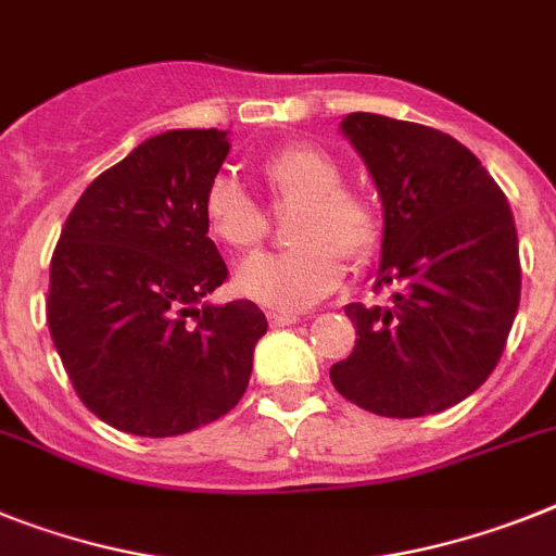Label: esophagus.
<instances>
[{"instance_id":"34e87169","label":"esophagus","mask_w":556,"mask_h":556,"mask_svg":"<svg viewBox=\"0 0 556 556\" xmlns=\"http://www.w3.org/2000/svg\"><path fill=\"white\" fill-rule=\"evenodd\" d=\"M268 321L270 328H286V325H296V321H300V314H279V311H270Z\"/></svg>"}]
</instances>
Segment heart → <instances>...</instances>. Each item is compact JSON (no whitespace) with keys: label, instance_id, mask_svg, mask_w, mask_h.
<instances>
[{"label":"heart","instance_id":"heart-1","mask_svg":"<svg viewBox=\"0 0 556 556\" xmlns=\"http://www.w3.org/2000/svg\"><path fill=\"white\" fill-rule=\"evenodd\" d=\"M274 206H291L288 237L296 245L254 256L237 270V288L254 302L296 311L328 296L344 277V263L365 265L381 251L384 217L365 191L342 186L344 169L316 143L293 141L260 161ZM208 235L228 251H254L268 235L263 206L237 180L220 175L203 191Z\"/></svg>","mask_w":556,"mask_h":556}]
</instances>
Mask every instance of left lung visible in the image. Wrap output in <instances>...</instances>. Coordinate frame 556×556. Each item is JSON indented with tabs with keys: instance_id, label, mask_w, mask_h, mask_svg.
<instances>
[{
	"instance_id": "left-lung-1",
	"label": "left lung",
	"mask_w": 556,
	"mask_h": 556,
	"mask_svg": "<svg viewBox=\"0 0 556 556\" xmlns=\"http://www.w3.org/2000/svg\"><path fill=\"white\" fill-rule=\"evenodd\" d=\"M342 132L381 194L376 288H393V300L344 307L358 339L330 381L384 418L441 413L503 356L520 305L515 217L478 157L441 129L353 112Z\"/></svg>"
}]
</instances>
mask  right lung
I'll return each mask as SVG.
<instances>
[{"mask_svg":"<svg viewBox=\"0 0 556 556\" xmlns=\"http://www.w3.org/2000/svg\"><path fill=\"white\" fill-rule=\"evenodd\" d=\"M226 155L220 129L149 138L84 189L55 242L50 336L84 407L121 432L184 435L249 387L265 314L203 302L228 279L203 220Z\"/></svg>","mask_w":556,"mask_h":556,"instance_id":"1","label":"right lung"}]
</instances>
